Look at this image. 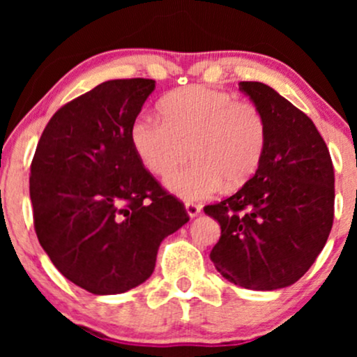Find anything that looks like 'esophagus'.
Listing matches in <instances>:
<instances>
[{
	"mask_svg": "<svg viewBox=\"0 0 357 357\" xmlns=\"http://www.w3.org/2000/svg\"><path fill=\"white\" fill-rule=\"evenodd\" d=\"M184 206H186L188 215H190L191 218H195V216H198L199 211H202V206H199V204H196V203H190V202H188L186 204H184Z\"/></svg>",
	"mask_w": 357,
	"mask_h": 357,
	"instance_id": "1",
	"label": "esophagus"
}]
</instances>
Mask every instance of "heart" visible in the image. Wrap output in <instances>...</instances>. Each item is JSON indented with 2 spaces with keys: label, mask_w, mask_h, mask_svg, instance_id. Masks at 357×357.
Masks as SVG:
<instances>
[{
  "label": "heart",
  "mask_w": 357,
  "mask_h": 357,
  "mask_svg": "<svg viewBox=\"0 0 357 357\" xmlns=\"http://www.w3.org/2000/svg\"><path fill=\"white\" fill-rule=\"evenodd\" d=\"M162 117L142 114L130 126V142L149 173L166 178L191 155L195 165L167 179L169 191L202 199L223 184L240 188L257 173L268 129L252 102L235 100L204 85L178 89L161 102Z\"/></svg>",
  "instance_id": "1"
}]
</instances>
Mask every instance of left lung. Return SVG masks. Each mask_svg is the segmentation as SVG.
Masks as SVG:
<instances>
[{
    "mask_svg": "<svg viewBox=\"0 0 357 357\" xmlns=\"http://www.w3.org/2000/svg\"><path fill=\"white\" fill-rule=\"evenodd\" d=\"M240 90L267 121V147L257 173L235 195L204 206L221 228L210 258L231 284L284 289L304 275L329 238L334 167L302 110L261 82H240Z\"/></svg>",
    "mask_w": 357,
    "mask_h": 357,
    "instance_id": "1",
    "label": "left lung"
}]
</instances>
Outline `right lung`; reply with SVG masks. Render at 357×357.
<instances>
[{"label": "right lung", "mask_w": 357, "mask_h": 357, "mask_svg": "<svg viewBox=\"0 0 357 357\" xmlns=\"http://www.w3.org/2000/svg\"><path fill=\"white\" fill-rule=\"evenodd\" d=\"M154 87L151 79L107 80L65 104L31 161L40 245L61 275L96 296L146 282L161 241L190 221L130 142V126Z\"/></svg>", "instance_id": "right-lung-1"}]
</instances>
